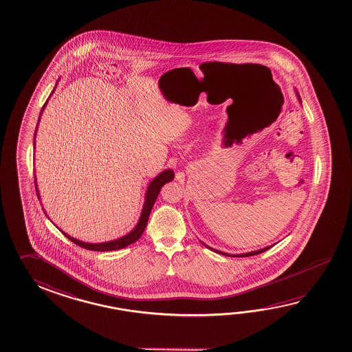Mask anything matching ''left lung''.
I'll return each mask as SVG.
<instances>
[{"label": "left lung", "instance_id": "obj_1", "mask_svg": "<svg viewBox=\"0 0 352 352\" xmlns=\"http://www.w3.org/2000/svg\"><path fill=\"white\" fill-rule=\"evenodd\" d=\"M298 100H300V96H298ZM301 102V100H300ZM206 245V244H204ZM208 249H210V250H212V252H218V254H221V255H226V256H252V255H258V254H261V252H266L267 249H270L272 246H266V248H264V249H260V250H256V252H245V254H238V255H230V254H226V252H219V250H215V249H212L210 246L206 245Z\"/></svg>", "mask_w": 352, "mask_h": 352}]
</instances>
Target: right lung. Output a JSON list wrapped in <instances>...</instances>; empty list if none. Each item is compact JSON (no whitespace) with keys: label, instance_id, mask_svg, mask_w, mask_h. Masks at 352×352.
Listing matches in <instances>:
<instances>
[{"label":"right lung","instance_id":"right-lung-1","mask_svg":"<svg viewBox=\"0 0 352 352\" xmlns=\"http://www.w3.org/2000/svg\"><path fill=\"white\" fill-rule=\"evenodd\" d=\"M45 106L46 104H43V107H42V111L45 109ZM173 179H174V173L170 169H168V170L160 173L158 177H155L149 183V186L146 189V201H144V206H143V209H142L140 221H138V224L133 229L132 232L124 235L123 238L112 240V241H107V243H100V244H89V243H83V241H80V240L74 239L72 236L67 235L66 232H63L65 236H67L72 243L77 244L80 248L87 249V250H93V252H112V250H120V249H123L126 246L131 245V244L135 243L137 240L140 239L142 234L144 232L146 223H148V219H149V214L152 212L153 206L155 203V199H157V197L160 194L162 186H164L168 182H172ZM34 184H36V179H34ZM36 192H37V195H38L37 186H36Z\"/></svg>","mask_w":352,"mask_h":352}]
</instances>
